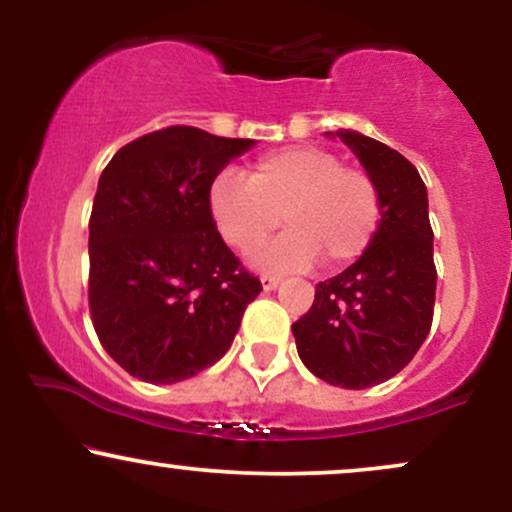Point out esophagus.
<instances>
[{"mask_svg":"<svg viewBox=\"0 0 512 512\" xmlns=\"http://www.w3.org/2000/svg\"><path fill=\"white\" fill-rule=\"evenodd\" d=\"M260 284H262V289H264V291H274L276 286L281 284V279H279V276L264 274V276H260Z\"/></svg>","mask_w":512,"mask_h":512,"instance_id":"obj_1","label":"esophagus"}]
</instances>
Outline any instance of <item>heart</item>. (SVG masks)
<instances>
[{
	"label": "heart",
	"mask_w": 512,
	"mask_h": 512,
	"mask_svg": "<svg viewBox=\"0 0 512 512\" xmlns=\"http://www.w3.org/2000/svg\"><path fill=\"white\" fill-rule=\"evenodd\" d=\"M209 211L233 248L262 245L284 219L289 231L255 252L264 272H301L322 260L342 269L363 257L383 219L380 190L368 173L320 146H291L262 156L243 180L219 173L209 185Z\"/></svg>",
	"instance_id": "heart-1"
}]
</instances>
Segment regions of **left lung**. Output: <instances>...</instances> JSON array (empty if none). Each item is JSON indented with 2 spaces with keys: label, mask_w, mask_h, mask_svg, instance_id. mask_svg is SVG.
<instances>
[{
  "label": "left lung",
  "mask_w": 512,
  "mask_h": 512,
  "mask_svg": "<svg viewBox=\"0 0 512 512\" xmlns=\"http://www.w3.org/2000/svg\"><path fill=\"white\" fill-rule=\"evenodd\" d=\"M327 137L342 139L375 180L383 219L366 255L320 281L313 308L291 330L310 373L366 390L407 366L431 330L436 267L428 192L419 170L378 139L354 129Z\"/></svg>",
  "instance_id": "1"
}]
</instances>
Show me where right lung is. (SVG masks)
Wrapping results in <instances>:
<instances>
[{
  "label": "right lung",
  "instance_id": "right-lung-1",
  "mask_svg": "<svg viewBox=\"0 0 512 512\" xmlns=\"http://www.w3.org/2000/svg\"><path fill=\"white\" fill-rule=\"evenodd\" d=\"M255 139L168 127L122 146L88 221V305L103 349L134 378L173 385L231 349L260 279L209 211V185Z\"/></svg>",
  "mask_w": 512,
  "mask_h": 512
}]
</instances>
